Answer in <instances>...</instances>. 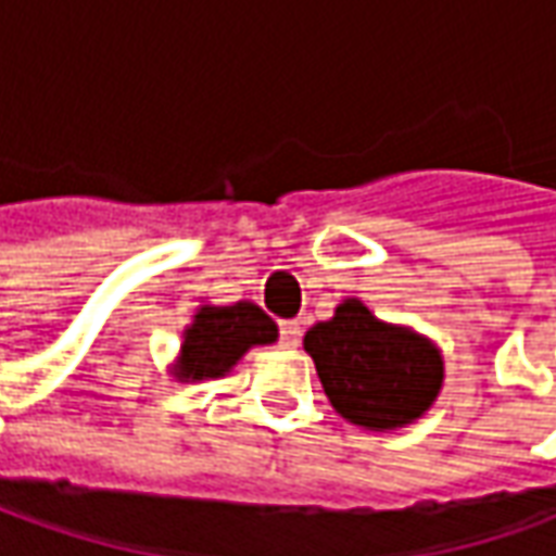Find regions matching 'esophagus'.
I'll use <instances>...</instances> for the list:
<instances>
[{
	"label": "esophagus",
	"instance_id": "obj_1",
	"mask_svg": "<svg viewBox=\"0 0 556 556\" xmlns=\"http://www.w3.org/2000/svg\"><path fill=\"white\" fill-rule=\"evenodd\" d=\"M298 341H301V323H295V319L279 323V344L282 348H298Z\"/></svg>",
	"mask_w": 556,
	"mask_h": 556
}]
</instances>
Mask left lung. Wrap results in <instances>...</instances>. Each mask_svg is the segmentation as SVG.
Returning a JSON list of instances; mask_svg holds the SVG:
<instances>
[{"instance_id":"obj_1","label":"left lung","mask_w":556,"mask_h":556,"mask_svg":"<svg viewBox=\"0 0 556 556\" xmlns=\"http://www.w3.org/2000/svg\"><path fill=\"white\" fill-rule=\"evenodd\" d=\"M304 351L338 415L369 431L406 428L443 388V356L431 338L381 323L356 298L307 329Z\"/></svg>"}]
</instances>
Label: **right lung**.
<instances>
[{
	"instance_id": "right-lung-1",
	"label": "right lung",
	"mask_w": 556,
	"mask_h": 556,
	"mask_svg": "<svg viewBox=\"0 0 556 556\" xmlns=\"http://www.w3.org/2000/svg\"><path fill=\"white\" fill-rule=\"evenodd\" d=\"M277 336V323L252 301H237L227 307L202 304L193 323L184 329L181 356L172 375L178 381L224 378L245 351L258 344H274Z\"/></svg>"
}]
</instances>
